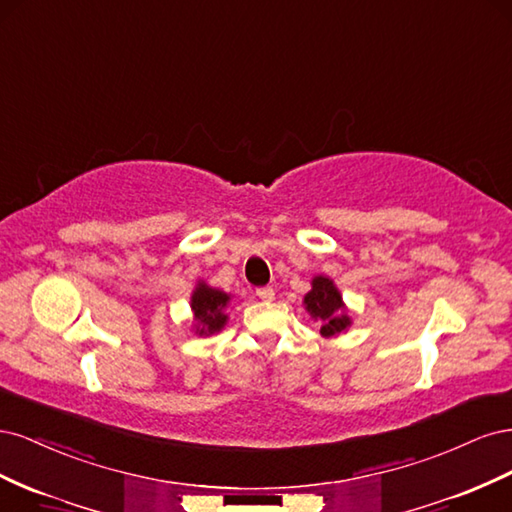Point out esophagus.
<instances>
[{
    "label": "esophagus",
    "mask_w": 512,
    "mask_h": 512,
    "mask_svg": "<svg viewBox=\"0 0 512 512\" xmlns=\"http://www.w3.org/2000/svg\"><path fill=\"white\" fill-rule=\"evenodd\" d=\"M256 297H258V299H262V301H273V297H275V290H273L271 286H262V288H258V290H256Z\"/></svg>",
    "instance_id": "obj_1"
}]
</instances>
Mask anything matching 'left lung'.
I'll return each mask as SVG.
<instances>
[{
    "label": "left lung",
    "instance_id": "left-lung-1",
    "mask_svg": "<svg viewBox=\"0 0 512 512\" xmlns=\"http://www.w3.org/2000/svg\"><path fill=\"white\" fill-rule=\"evenodd\" d=\"M305 307L312 318H318L320 333L324 337H333L337 333L346 331L350 318L344 314L342 294L337 292L329 277H314L312 290L305 294Z\"/></svg>",
    "mask_w": 512,
    "mask_h": 512
}]
</instances>
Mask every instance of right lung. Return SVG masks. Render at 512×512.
Returning a JSON list of instances; mask_svg holds the SVG:
<instances>
[{"instance_id":"1","label":"right lung","mask_w":512,"mask_h":512,"mask_svg":"<svg viewBox=\"0 0 512 512\" xmlns=\"http://www.w3.org/2000/svg\"><path fill=\"white\" fill-rule=\"evenodd\" d=\"M228 294L209 288L205 284H200L196 292L192 294V309H194V318L198 322V333L200 335H209V333H218L224 324H226V314L224 307L228 303Z\"/></svg>"}]
</instances>
